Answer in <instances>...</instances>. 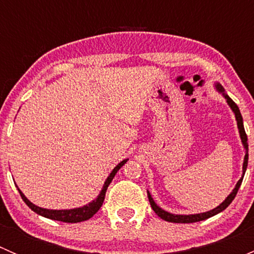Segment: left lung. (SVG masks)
<instances>
[{
  "label": "left lung",
  "mask_w": 254,
  "mask_h": 254,
  "mask_svg": "<svg viewBox=\"0 0 254 254\" xmlns=\"http://www.w3.org/2000/svg\"><path fill=\"white\" fill-rule=\"evenodd\" d=\"M216 88L219 89L220 92H222L224 97L227 99V103H229V106L231 107V109H232V111H234L235 117H236L237 127H238V130H240L241 140H242L243 146H245V148H246V156H245V161H243V175H245L246 168H247V165H248V142H247V135H246V131H245V127H243L242 115H241V112H240V109H238L237 104L235 103V102L232 101V99L230 98V97L227 96L226 93H225L224 88H222L221 84L217 83L216 84ZM242 179H243V176H242V178H241L240 181L237 182L236 187H235V189H234V190H232V193L230 194V195L227 196L226 199H225L224 203H221L219 206L215 207V209H212V210H210V211L203 212V214H195V215H175V214H171V212L165 211V210L161 209L160 206H157V204H156L155 201H153L152 196H151L150 193H148V191H147L148 201H150L151 207H152V209H153V211H155L156 214H157L158 216L161 217V219L165 220V221L176 222V224H190V222L203 221V220L209 219V217H211V216H214V215H216V214H219V212H221L222 210L226 209V207L232 203V200H234L235 196H236L238 189H240L241 183H242Z\"/></svg>",
  "instance_id": "left-lung-1"
}]
</instances>
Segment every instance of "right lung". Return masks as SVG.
<instances>
[{"label":"right lung","mask_w":254,"mask_h":254,"mask_svg":"<svg viewBox=\"0 0 254 254\" xmlns=\"http://www.w3.org/2000/svg\"><path fill=\"white\" fill-rule=\"evenodd\" d=\"M127 160L122 161V162H120L119 165H118L117 167L112 171V173L109 175L108 178H107L106 183H104L101 194H99L98 198H97L96 200H93L92 203H89L88 205L77 207V209H71V210L43 209V207H39V206L34 205L33 203H30V201L25 198L24 194H23L19 189L18 188L17 189H18V191H19L20 196H22L23 201H24V203L27 204V205L33 210V211L37 212V214H39V215H42V216L48 217V219H51V220H56V221L71 222V224H73V222L86 221V220L91 219V217L93 216V215L96 214L99 209H101L102 204H103V201H104V196H106V191H107V189H108L109 184H111V182L113 181V178H114V176L117 175L118 171L120 170V167H123V166H124V163H127Z\"/></svg>","instance_id":"1"}]
</instances>
